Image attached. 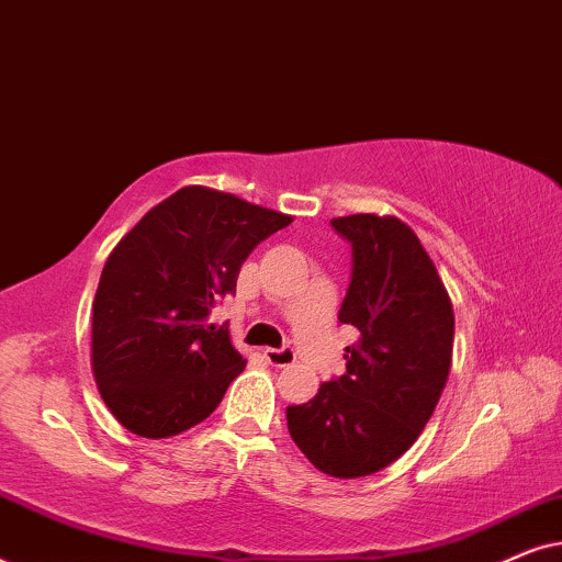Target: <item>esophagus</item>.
<instances>
[{
	"instance_id": "esophagus-1",
	"label": "esophagus",
	"mask_w": 562,
	"mask_h": 562,
	"mask_svg": "<svg viewBox=\"0 0 562 562\" xmlns=\"http://www.w3.org/2000/svg\"><path fill=\"white\" fill-rule=\"evenodd\" d=\"M263 358L276 368H286L291 363H296V352L291 345H283V348H266Z\"/></svg>"
}]
</instances>
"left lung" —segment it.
Returning a JSON list of instances; mask_svg holds the SVG:
<instances>
[{
  "label": "left lung",
  "mask_w": 562,
  "mask_h": 562,
  "mask_svg": "<svg viewBox=\"0 0 562 562\" xmlns=\"http://www.w3.org/2000/svg\"><path fill=\"white\" fill-rule=\"evenodd\" d=\"M350 243V283L337 312L360 333L345 373L312 402L286 406L291 440L335 479L379 473L412 448L450 373L456 317L419 237L396 217L329 222Z\"/></svg>",
  "instance_id": "left-lung-1"
}]
</instances>
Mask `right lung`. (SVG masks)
I'll return each instance as SVG.
<instances>
[{
	"instance_id": "right-lung-1",
	"label": "right lung",
	"mask_w": 562,
	"mask_h": 562,
	"mask_svg": "<svg viewBox=\"0 0 562 562\" xmlns=\"http://www.w3.org/2000/svg\"><path fill=\"white\" fill-rule=\"evenodd\" d=\"M289 222L233 194L187 187L122 237L91 317V368L122 427L160 440L217 409L245 360L210 314L235 294L245 258Z\"/></svg>"
}]
</instances>
